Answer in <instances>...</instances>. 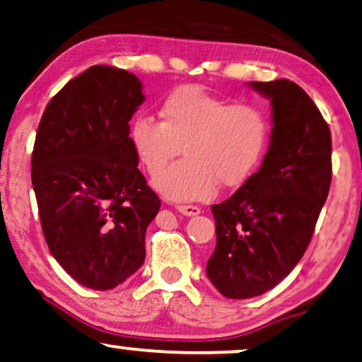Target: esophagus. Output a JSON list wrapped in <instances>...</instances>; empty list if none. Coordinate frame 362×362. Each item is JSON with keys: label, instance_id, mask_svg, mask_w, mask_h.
<instances>
[{"label": "esophagus", "instance_id": "esophagus-1", "mask_svg": "<svg viewBox=\"0 0 362 362\" xmlns=\"http://www.w3.org/2000/svg\"><path fill=\"white\" fill-rule=\"evenodd\" d=\"M177 210L185 216H195L200 214V206L197 205H177Z\"/></svg>", "mask_w": 362, "mask_h": 362}]
</instances>
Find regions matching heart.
<instances>
[{
	"instance_id": "obj_1",
	"label": "heart",
	"mask_w": 362,
	"mask_h": 362,
	"mask_svg": "<svg viewBox=\"0 0 362 362\" xmlns=\"http://www.w3.org/2000/svg\"><path fill=\"white\" fill-rule=\"evenodd\" d=\"M162 122L137 115L131 141L151 175L165 168L185 147L186 158L153 180L168 200H209L218 184L242 185L267 152L272 125L257 104H231L200 86L173 89L160 105Z\"/></svg>"
}]
</instances>
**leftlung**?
I'll return each instance as SVG.
<instances>
[{
  "mask_svg": "<svg viewBox=\"0 0 362 362\" xmlns=\"http://www.w3.org/2000/svg\"><path fill=\"white\" fill-rule=\"evenodd\" d=\"M272 100L263 163L230 199L211 205L216 245L206 276L221 295L247 300L291 273L311 242L331 185V132L320 109L288 79L250 83Z\"/></svg>",
  "mask_w": 362,
  "mask_h": 362,
  "instance_id": "8db88e82",
  "label": "left lung"
}]
</instances>
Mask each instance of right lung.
I'll return each mask as SVG.
<instances>
[{
  "label": "right lung",
  "mask_w": 362,
  "mask_h": 362,
  "mask_svg": "<svg viewBox=\"0 0 362 362\" xmlns=\"http://www.w3.org/2000/svg\"><path fill=\"white\" fill-rule=\"evenodd\" d=\"M137 76L93 66L46 105L31 180L47 247L90 290H112L146 259V231L160 200L139 170L131 127L144 103Z\"/></svg>",
  "instance_id": "right-lung-1"
}]
</instances>
